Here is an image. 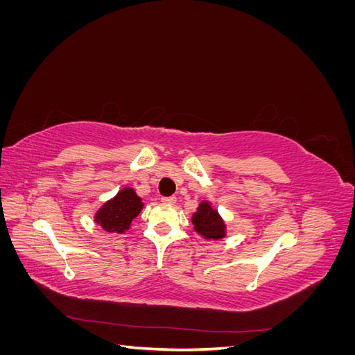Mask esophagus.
I'll return each mask as SVG.
<instances>
[{"instance_id": "obj_1", "label": "esophagus", "mask_w": 355, "mask_h": 355, "mask_svg": "<svg viewBox=\"0 0 355 355\" xmlns=\"http://www.w3.org/2000/svg\"><path fill=\"white\" fill-rule=\"evenodd\" d=\"M161 201H163L164 204H168V206H173V204L176 202V197H163L161 198Z\"/></svg>"}]
</instances>
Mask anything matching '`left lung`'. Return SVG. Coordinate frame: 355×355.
<instances>
[{"instance_id": "8db88e82", "label": "left lung", "mask_w": 355, "mask_h": 355, "mask_svg": "<svg viewBox=\"0 0 355 355\" xmlns=\"http://www.w3.org/2000/svg\"><path fill=\"white\" fill-rule=\"evenodd\" d=\"M192 225L194 231L204 240L218 241L227 237V222L209 200L198 202L197 210L192 213Z\"/></svg>"}]
</instances>
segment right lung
<instances>
[{
  "label": "right lung",
  "instance_id": "obj_1",
  "mask_svg": "<svg viewBox=\"0 0 355 355\" xmlns=\"http://www.w3.org/2000/svg\"><path fill=\"white\" fill-rule=\"evenodd\" d=\"M142 198L132 187H123L116 194L105 201L96 210L93 220L96 225L110 234H124L130 230L133 219L144 209Z\"/></svg>",
  "mask_w": 355,
  "mask_h": 355
}]
</instances>
